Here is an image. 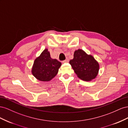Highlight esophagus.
I'll list each match as a JSON object with an SVG mask.
<instances>
[{
  "label": "esophagus",
  "instance_id": "34e87169",
  "mask_svg": "<svg viewBox=\"0 0 128 128\" xmlns=\"http://www.w3.org/2000/svg\"><path fill=\"white\" fill-rule=\"evenodd\" d=\"M62 62H63V63H68V58H66V60H63Z\"/></svg>",
  "mask_w": 128,
  "mask_h": 128
}]
</instances>
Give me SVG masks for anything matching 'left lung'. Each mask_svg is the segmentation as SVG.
<instances>
[{
  "mask_svg": "<svg viewBox=\"0 0 128 128\" xmlns=\"http://www.w3.org/2000/svg\"><path fill=\"white\" fill-rule=\"evenodd\" d=\"M69 63L78 78L86 82L96 78L99 70V64L94 58L80 49L75 51L74 59Z\"/></svg>",
  "mask_w": 128,
  "mask_h": 128,
  "instance_id": "left-lung-1",
  "label": "left lung"
}]
</instances>
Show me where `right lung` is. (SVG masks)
<instances>
[{"instance_id":"right-lung-1","label":"right lung","mask_w":128,"mask_h":128,"mask_svg":"<svg viewBox=\"0 0 128 128\" xmlns=\"http://www.w3.org/2000/svg\"><path fill=\"white\" fill-rule=\"evenodd\" d=\"M61 65L60 62L51 58L49 52L46 49L35 59L32 73L40 81L48 82L57 75Z\"/></svg>"}]
</instances>
